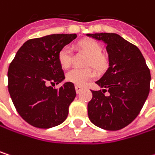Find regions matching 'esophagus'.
<instances>
[{
    "label": "esophagus",
    "instance_id": "1",
    "mask_svg": "<svg viewBox=\"0 0 155 155\" xmlns=\"http://www.w3.org/2000/svg\"><path fill=\"white\" fill-rule=\"evenodd\" d=\"M83 89V87L82 86H80V85H75V91H76V92L79 93V92H81V91Z\"/></svg>",
    "mask_w": 155,
    "mask_h": 155
}]
</instances>
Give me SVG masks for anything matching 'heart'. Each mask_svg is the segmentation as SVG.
<instances>
[{"mask_svg":"<svg viewBox=\"0 0 155 155\" xmlns=\"http://www.w3.org/2000/svg\"><path fill=\"white\" fill-rule=\"evenodd\" d=\"M79 47L83 51H85L89 54V59L87 61V64L91 65L92 67L101 70L105 67V61L104 59L100 55L101 53V47L99 43H97L94 40L86 39L82 40L79 43ZM58 62L60 65L63 68H68L72 63V49L68 46H65L60 49L58 55ZM66 81L69 82H72L75 85H85L88 81H90L91 79L94 78V73L89 69H79L74 68L70 70L66 75Z\"/></svg>","mask_w":155,"mask_h":155,"instance_id":"obj_1","label":"heart"}]
</instances>
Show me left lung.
<instances>
[{
	"instance_id": "1",
	"label": "left lung",
	"mask_w": 155,
	"mask_h": 155,
	"mask_svg": "<svg viewBox=\"0 0 155 155\" xmlns=\"http://www.w3.org/2000/svg\"><path fill=\"white\" fill-rule=\"evenodd\" d=\"M106 45L108 68L91 91L88 116L92 124L110 131L124 128L139 114L150 91L151 74L138 47L116 33L86 34ZM108 91L106 96L104 93Z\"/></svg>"
}]
</instances>
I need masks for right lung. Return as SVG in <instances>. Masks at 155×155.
<instances>
[{"mask_svg":"<svg viewBox=\"0 0 155 155\" xmlns=\"http://www.w3.org/2000/svg\"><path fill=\"white\" fill-rule=\"evenodd\" d=\"M76 34H52L26 41L8 70V90L20 117L38 128H50L67 117L69 106L76 96L74 85L66 81L58 62L61 48L71 43Z\"/></svg>","mask_w":155,"mask_h":155,"instance_id":"add662e5","label":"right lung"}]
</instances>
